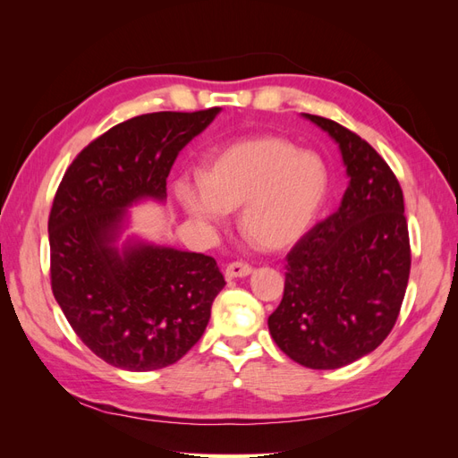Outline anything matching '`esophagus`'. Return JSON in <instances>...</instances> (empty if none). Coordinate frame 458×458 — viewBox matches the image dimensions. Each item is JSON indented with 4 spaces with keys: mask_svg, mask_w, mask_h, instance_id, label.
Returning a JSON list of instances; mask_svg holds the SVG:
<instances>
[{
    "mask_svg": "<svg viewBox=\"0 0 458 458\" xmlns=\"http://www.w3.org/2000/svg\"><path fill=\"white\" fill-rule=\"evenodd\" d=\"M252 273V267L248 266V263H242V261H233L227 266L225 269V276L231 281V279H237V276H248Z\"/></svg>",
    "mask_w": 458,
    "mask_h": 458,
    "instance_id": "obj_1",
    "label": "esophagus"
}]
</instances>
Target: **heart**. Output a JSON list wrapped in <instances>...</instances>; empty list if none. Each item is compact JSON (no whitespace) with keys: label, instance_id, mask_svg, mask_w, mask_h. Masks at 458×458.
Masks as SVG:
<instances>
[{"label":"heart","instance_id":"1","mask_svg":"<svg viewBox=\"0 0 458 458\" xmlns=\"http://www.w3.org/2000/svg\"><path fill=\"white\" fill-rule=\"evenodd\" d=\"M323 158L276 135H254L221 147L202 179L179 177L175 197L202 225H219L241 208V231L261 250H283L310 231L328 192Z\"/></svg>","mask_w":458,"mask_h":458}]
</instances>
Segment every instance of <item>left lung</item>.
<instances>
[{"instance_id":"obj_1","label":"left lung","mask_w":458,"mask_h":458,"mask_svg":"<svg viewBox=\"0 0 458 458\" xmlns=\"http://www.w3.org/2000/svg\"><path fill=\"white\" fill-rule=\"evenodd\" d=\"M303 118L338 143L350 183L338 212L286 256L284 294L267 325L293 361L330 370L392 332L409 283V229L403 191L378 152L336 122Z\"/></svg>"}]
</instances>
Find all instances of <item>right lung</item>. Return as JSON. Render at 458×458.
<instances>
[{
  "label": "right lung",
  "mask_w": 458,
  "mask_h": 458,
  "mask_svg": "<svg viewBox=\"0 0 458 458\" xmlns=\"http://www.w3.org/2000/svg\"><path fill=\"white\" fill-rule=\"evenodd\" d=\"M152 113L110 128L66 170L49 214L51 288L78 338L116 369L179 361L225 286L212 256L126 237L130 208L165 200V179L219 114Z\"/></svg>",
  "instance_id": "1"
}]
</instances>
